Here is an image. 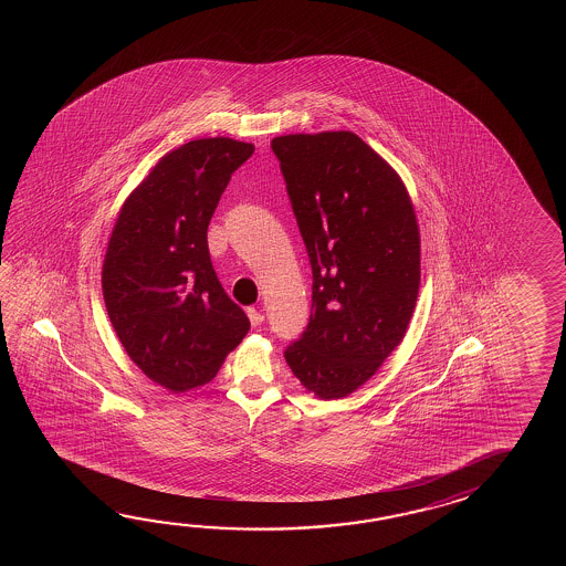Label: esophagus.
<instances>
[{"label": "esophagus", "instance_id": "1", "mask_svg": "<svg viewBox=\"0 0 566 566\" xmlns=\"http://www.w3.org/2000/svg\"><path fill=\"white\" fill-rule=\"evenodd\" d=\"M247 315H249V322H251L253 327H256V325H261L263 322H265V315L259 312V310H254V307H249V310H247Z\"/></svg>", "mask_w": 566, "mask_h": 566}]
</instances>
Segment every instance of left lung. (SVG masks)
Masks as SVG:
<instances>
[{
	"instance_id": "left-lung-1",
	"label": "left lung",
	"mask_w": 566,
	"mask_h": 566,
	"mask_svg": "<svg viewBox=\"0 0 566 566\" xmlns=\"http://www.w3.org/2000/svg\"><path fill=\"white\" fill-rule=\"evenodd\" d=\"M289 198L313 271L310 325L285 352L319 400L356 392L409 329L421 232L397 169L352 132L279 135Z\"/></svg>"
}]
</instances>
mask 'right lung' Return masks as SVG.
I'll list each match as a JSON object with an SVG mask.
<instances>
[{"mask_svg":"<svg viewBox=\"0 0 566 566\" xmlns=\"http://www.w3.org/2000/svg\"><path fill=\"white\" fill-rule=\"evenodd\" d=\"M254 145L205 137L159 157L120 206L101 285L120 346L174 395L205 386L249 332L218 281L208 224Z\"/></svg>","mask_w":566,"mask_h":566,"instance_id":"right-lung-1","label":"right lung"}]
</instances>
